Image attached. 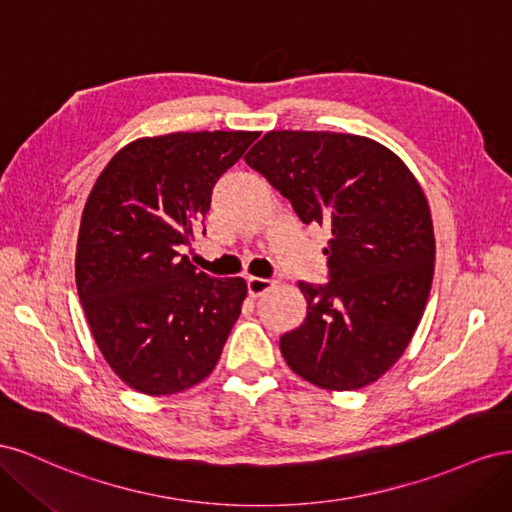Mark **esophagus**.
<instances>
[{"label": "esophagus", "instance_id": "esophagus-1", "mask_svg": "<svg viewBox=\"0 0 512 512\" xmlns=\"http://www.w3.org/2000/svg\"><path fill=\"white\" fill-rule=\"evenodd\" d=\"M273 288L271 280H262V277H247V292H250L252 299H258L267 290Z\"/></svg>", "mask_w": 512, "mask_h": 512}]
</instances>
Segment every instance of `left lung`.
<instances>
[{
	"label": "left lung",
	"instance_id": "1",
	"mask_svg": "<svg viewBox=\"0 0 512 512\" xmlns=\"http://www.w3.org/2000/svg\"><path fill=\"white\" fill-rule=\"evenodd\" d=\"M301 222L327 226V286L299 282L307 316L280 337L288 367L327 391L376 382L408 348L433 280L421 183L395 151L342 132L271 130L245 156Z\"/></svg>",
	"mask_w": 512,
	"mask_h": 512
}]
</instances>
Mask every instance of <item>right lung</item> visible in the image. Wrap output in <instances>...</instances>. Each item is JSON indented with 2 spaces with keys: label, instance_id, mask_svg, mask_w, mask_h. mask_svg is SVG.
<instances>
[{
  "label": "right lung",
  "instance_id": "right-lung-1",
  "mask_svg": "<svg viewBox=\"0 0 512 512\" xmlns=\"http://www.w3.org/2000/svg\"><path fill=\"white\" fill-rule=\"evenodd\" d=\"M258 136L136 138L108 160L87 196L76 290L106 363L138 393L188 391L220 361L247 284L196 271L179 250L209 213L215 183Z\"/></svg>",
  "mask_w": 512,
  "mask_h": 512
}]
</instances>
